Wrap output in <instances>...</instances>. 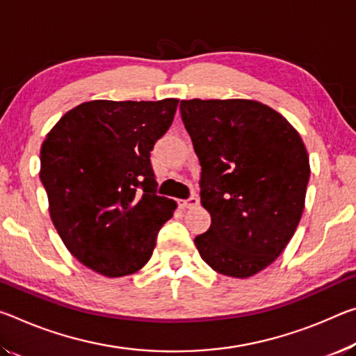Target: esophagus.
Segmentation results:
<instances>
[{"label": "esophagus", "mask_w": 356, "mask_h": 356, "mask_svg": "<svg viewBox=\"0 0 356 356\" xmlns=\"http://www.w3.org/2000/svg\"><path fill=\"white\" fill-rule=\"evenodd\" d=\"M198 202H200V200L196 198V196H190V198H187V200H179L177 204L182 209H190V207L198 206Z\"/></svg>", "instance_id": "34e87169"}]
</instances>
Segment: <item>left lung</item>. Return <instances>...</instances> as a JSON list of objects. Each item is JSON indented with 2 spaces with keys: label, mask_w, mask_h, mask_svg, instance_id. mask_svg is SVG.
<instances>
[{
  "label": "left lung",
  "mask_w": 356,
  "mask_h": 356,
  "mask_svg": "<svg viewBox=\"0 0 356 356\" xmlns=\"http://www.w3.org/2000/svg\"><path fill=\"white\" fill-rule=\"evenodd\" d=\"M201 165L211 227L195 238L213 270L245 279L268 268L300 223L310 168L286 118L250 99L180 101Z\"/></svg>",
  "instance_id": "obj_1"
}]
</instances>
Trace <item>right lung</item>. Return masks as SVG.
<instances>
[{"instance_id":"add662e5","label":"right lung","mask_w":356,"mask_h":356,"mask_svg":"<svg viewBox=\"0 0 356 356\" xmlns=\"http://www.w3.org/2000/svg\"><path fill=\"white\" fill-rule=\"evenodd\" d=\"M179 99L88 101L60 118L41 147L50 217L72 255L107 277L139 270L177 202L156 193L150 152Z\"/></svg>"}]
</instances>
